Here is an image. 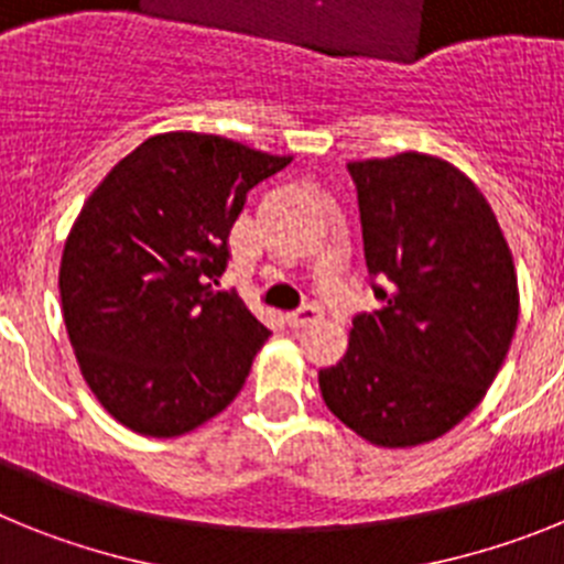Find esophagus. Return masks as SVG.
Masks as SVG:
<instances>
[{
    "mask_svg": "<svg viewBox=\"0 0 564 564\" xmlns=\"http://www.w3.org/2000/svg\"><path fill=\"white\" fill-rule=\"evenodd\" d=\"M285 318H288V325H291V327H307V325H313V322H318V318H322V307H318V305H302L299 311L288 313Z\"/></svg>",
    "mask_w": 564,
    "mask_h": 564,
    "instance_id": "esophagus-1",
    "label": "esophagus"
}]
</instances>
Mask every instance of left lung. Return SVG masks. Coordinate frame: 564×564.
Here are the masks:
<instances>
[{"instance_id":"left-lung-1","label":"left lung","mask_w":564,"mask_h":564,"mask_svg":"<svg viewBox=\"0 0 564 564\" xmlns=\"http://www.w3.org/2000/svg\"><path fill=\"white\" fill-rule=\"evenodd\" d=\"M381 307L318 370L327 410L364 441L406 449L455 430L500 372L520 316L511 248L452 163L421 152L347 163Z\"/></svg>"}]
</instances>
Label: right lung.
<instances>
[{"mask_svg": "<svg viewBox=\"0 0 564 564\" xmlns=\"http://www.w3.org/2000/svg\"><path fill=\"white\" fill-rule=\"evenodd\" d=\"M288 163L220 134H154L84 203L58 268L64 325L89 390L132 432L186 435L242 390L271 330L212 285L248 192Z\"/></svg>", "mask_w": 564, "mask_h": 564, "instance_id": "1", "label": "right lung"}]
</instances>
